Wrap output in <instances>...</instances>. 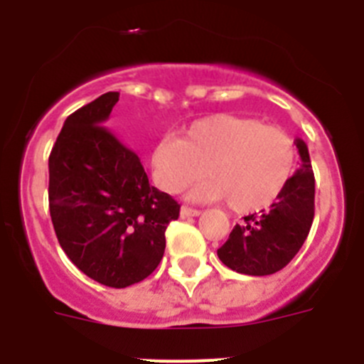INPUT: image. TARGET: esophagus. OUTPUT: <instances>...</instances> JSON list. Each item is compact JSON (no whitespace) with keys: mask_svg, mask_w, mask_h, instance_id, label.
Segmentation results:
<instances>
[{"mask_svg":"<svg viewBox=\"0 0 364 364\" xmlns=\"http://www.w3.org/2000/svg\"><path fill=\"white\" fill-rule=\"evenodd\" d=\"M180 215H182V217H198V215H200V211L193 210V208H188V205H182V208H180Z\"/></svg>","mask_w":364,"mask_h":364,"instance_id":"1","label":"esophagus"}]
</instances>
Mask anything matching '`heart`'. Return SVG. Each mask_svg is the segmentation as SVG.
Instances as JSON below:
<instances>
[{"mask_svg": "<svg viewBox=\"0 0 364 364\" xmlns=\"http://www.w3.org/2000/svg\"><path fill=\"white\" fill-rule=\"evenodd\" d=\"M297 166L294 138L281 127L235 114L193 122L182 138L164 136L151 151L156 184L178 193L198 176L191 191L202 202L224 198L237 213L268 208L290 184Z\"/></svg>", "mask_w": 364, "mask_h": 364, "instance_id": "obj_1", "label": "heart"}]
</instances>
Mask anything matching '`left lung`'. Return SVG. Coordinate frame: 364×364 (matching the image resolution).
Wrapping results in <instances>:
<instances>
[{"mask_svg":"<svg viewBox=\"0 0 364 364\" xmlns=\"http://www.w3.org/2000/svg\"><path fill=\"white\" fill-rule=\"evenodd\" d=\"M301 169L294 173L281 197L259 215H247L217 250L218 259L237 273L264 277L284 268L310 233L315 213V178L310 153L295 140Z\"/></svg>","mask_w":364,"mask_h":364,"instance_id":"8db88e82","label":"left lung"}]
</instances>
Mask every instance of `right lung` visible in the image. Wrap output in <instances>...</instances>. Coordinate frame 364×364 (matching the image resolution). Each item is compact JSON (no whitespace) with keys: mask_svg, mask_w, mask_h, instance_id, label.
<instances>
[{"mask_svg":"<svg viewBox=\"0 0 364 364\" xmlns=\"http://www.w3.org/2000/svg\"><path fill=\"white\" fill-rule=\"evenodd\" d=\"M120 92L67 117L49 156V210L58 242L87 277L127 288L156 269L180 204L149 186L136 153L105 127Z\"/></svg>","mask_w":364,"mask_h":364,"instance_id":"add662e5","label":"right lung"}]
</instances>
